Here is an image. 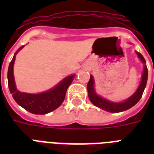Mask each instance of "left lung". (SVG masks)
<instances>
[{
	"instance_id": "left-lung-1",
	"label": "left lung",
	"mask_w": 154,
	"mask_h": 154,
	"mask_svg": "<svg viewBox=\"0 0 154 154\" xmlns=\"http://www.w3.org/2000/svg\"><path fill=\"white\" fill-rule=\"evenodd\" d=\"M137 55L138 56L140 60L143 62L144 64V71L141 76V82L140 83L138 89H137V91L132 95L129 98H128L126 101L123 102H112L106 100L105 98H102L101 97L98 96L96 94V92L94 90V77L90 76L88 85H87V89H88V94H89V98L94 105H96L97 107L101 108L102 109L110 112H119L125 111L130 109L135 105L138 102L139 100L141 98L142 94H143L144 89L146 86L147 83V78H148V69L146 65V60L143 57V56L138 52H136Z\"/></svg>"
}]
</instances>
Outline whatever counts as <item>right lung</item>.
I'll use <instances>...</instances> for the list:
<instances>
[{"label": "right lung", "mask_w": 154, "mask_h": 154, "mask_svg": "<svg viewBox=\"0 0 154 154\" xmlns=\"http://www.w3.org/2000/svg\"><path fill=\"white\" fill-rule=\"evenodd\" d=\"M24 45L20 47L15 53L8 69V89L13 99L18 105L29 112L34 114H46L60 106L65 100V94L68 87L72 83L75 75L65 77L61 82L49 91L42 94H31L22 93L17 89L13 77V65L15 61L16 54L22 49Z\"/></svg>", "instance_id": "right-lung-1"}]
</instances>
